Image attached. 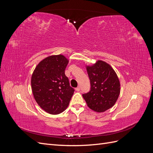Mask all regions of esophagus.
Masks as SVG:
<instances>
[{"label":"esophagus","mask_w":153,"mask_h":153,"mask_svg":"<svg viewBox=\"0 0 153 153\" xmlns=\"http://www.w3.org/2000/svg\"><path fill=\"white\" fill-rule=\"evenodd\" d=\"M75 90H76V91H80V87H76V89H75Z\"/></svg>","instance_id":"esophagus-1"}]
</instances>
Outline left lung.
I'll return each instance as SVG.
<instances>
[{
    "instance_id": "left-lung-1",
    "label": "left lung",
    "mask_w": 153,
    "mask_h": 153,
    "mask_svg": "<svg viewBox=\"0 0 153 153\" xmlns=\"http://www.w3.org/2000/svg\"><path fill=\"white\" fill-rule=\"evenodd\" d=\"M91 89L83 94L87 106L97 112H103L115 105L120 94V82L116 73L108 64L98 61L87 66Z\"/></svg>"
}]
</instances>
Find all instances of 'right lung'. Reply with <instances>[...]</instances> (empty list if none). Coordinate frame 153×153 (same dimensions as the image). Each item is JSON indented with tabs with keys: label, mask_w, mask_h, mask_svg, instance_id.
Returning <instances> with one entry per match:
<instances>
[{
	"label": "right lung",
	"mask_w": 153,
	"mask_h": 153,
	"mask_svg": "<svg viewBox=\"0 0 153 153\" xmlns=\"http://www.w3.org/2000/svg\"><path fill=\"white\" fill-rule=\"evenodd\" d=\"M68 62L62 55H52L41 61L32 73L34 99L48 114H59L65 110L75 91L64 73Z\"/></svg>",
	"instance_id": "obj_1"
}]
</instances>
